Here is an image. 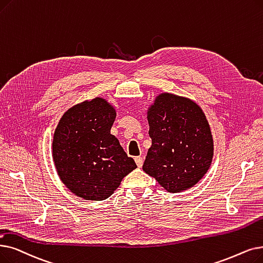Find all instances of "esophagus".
<instances>
[{"mask_svg":"<svg viewBox=\"0 0 263 263\" xmlns=\"http://www.w3.org/2000/svg\"><path fill=\"white\" fill-rule=\"evenodd\" d=\"M134 159H135V163L138 164V166H139V167H141V166L143 165V162H144L143 158H142V157H135Z\"/></svg>","mask_w":263,"mask_h":263,"instance_id":"obj_1","label":"esophagus"}]
</instances>
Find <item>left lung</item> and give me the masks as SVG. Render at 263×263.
I'll use <instances>...</instances> for the list:
<instances>
[{"label": "left lung", "instance_id": "left-lung-1", "mask_svg": "<svg viewBox=\"0 0 263 263\" xmlns=\"http://www.w3.org/2000/svg\"><path fill=\"white\" fill-rule=\"evenodd\" d=\"M146 116L152 146L144 172L171 193L197 185L214 157V139L203 109L187 97L161 92Z\"/></svg>", "mask_w": 263, "mask_h": 263}]
</instances>
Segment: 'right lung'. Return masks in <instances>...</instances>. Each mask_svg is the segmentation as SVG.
Listing matches in <instances>:
<instances>
[{
  "mask_svg": "<svg viewBox=\"0 0 263 263\" xmlns=\"http://www.w3.org/2000/svg\"><path fill=\"white\" fill-rule=\"evenodd\" d=\"M116 108L96 97L73 105L60 118L52 140V160L59 178L73 195L103 201L136 166L110 134Z\"/></svg>",
  "mask_w": 263,
  "mask_h": 263,
  "instance_id": "obj_1",
  "label": "right lung"
}]
</instances>
